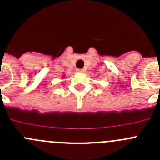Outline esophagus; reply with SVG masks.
<instances>
[{
	"label": "esophagus",
	"instance_id": "34e87169",
	"mask_svg": "<svg viewBox=\"0 0 160 160\" xmlns=\"http://www.w3.org/2000/svg\"><path fill=\"white\" fill-rule=\"evenodd\" d=\"M83 70H83V69H78L77 71L79 72V73H82V72H84V71H83Z\"/></svg>",
	"mask_w": 160,
	"mask_h": 160
}]
</instances>
